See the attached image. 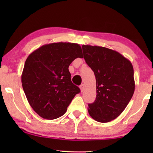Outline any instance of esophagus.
Returning <instances> with one entry per match:
<instances>
[{
	"mask_svg": "<svg viewBox=\"0 0 153 153\" xmlns=\"http://www.w3.org/2000/svg\"><path fill=\"white\" fill-rule=\"evenodd\" d=\"M84 87H85V85H84V84H82L79 86V88H80V90H81V92H83V90H84Z\"/></svg>",
	"mask_w": 153,
	"mask_h": 153,
	"instance_id": "esophagus-1",
	"label": "esophagus"
}]
</instances>
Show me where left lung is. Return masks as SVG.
Listing matches in <instances>:
<instances>
[{
    "label": "left lung",
    "mask_w": 153,
    "mask_h": 153,
    "mask_svg": "<svg viewBox=\"0 0 153 153\" xmlns=\"http://www.w3.org/2000/svg\"><path fill=\"white\" fill-rule=\"evenodd\" d=\"M83 58L96 78L97 97L88 105L89 115L97 122L116 119L124 110L135 91L131 62L110 48L82 45Z\"/></svg>",
    "instance_id": "left-lung-1"
}]
</instances>
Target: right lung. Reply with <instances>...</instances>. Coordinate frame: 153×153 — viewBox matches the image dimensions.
Masks as SVG:
<instances>
[{
	"label": "right lung",
	"mask_w": 153,
	"mask_h": 153,
	"mask_svg": "<svg viewBox=\"0 0 153 153\" xmlns=\"http://www.w3.org/2000/svg\"><path fill=\"white\" fill-rule=\"evenodd\" d=\"M77 58H83L80 45L62 42L44 45L27 58L22 74L23 89L31 108L42 118L54 120L64 115L80 92L68 70Z\"/></svg>",
	"instance_id": "add662e5"
}]
</instances>
